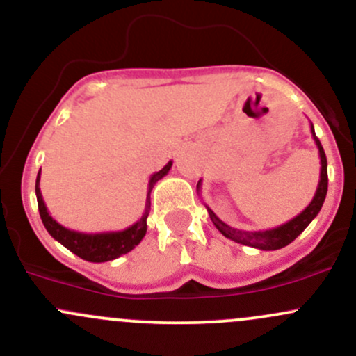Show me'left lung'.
Listing matches in <instances>:
<instances>
[{
    "mask_svg": "<svg viewBox=\"0 0 356 356\" xmlns=\"http://www.w3.org/2000/svg\"><path fill=\"white\" fill-rule=\"evenodd\" d=\"M310 131H312V138L316 141L317 149H319V159H321V175H319V186H317L316 194H314L312 201L309 203L304 211L298 213L295 218H291L290 222L283 223V225L276 227V228H269V230H257V232H247V230H238V228H234L230 225H227L225 222L218 218V216L213 213V209L207 207L208 209V215L211 218L213 225L218 228L222 232V235H225L227 238L230 241L237 242V244H244L249 247H256V249L261 250H276V249H282L293 242L302 232L309 227V223L312 222L314 218L317 216V213L321 211L323 208L324 200H326V194H327V159H326V153H324L323 145L321 141L317 140L316 136V131H314L312 122H310ZM201 188V181L197 182V191Z\"/></svg>",
    "mask_w": 356,
    "mask_h": 356,
    "instance_id": "obj_1",
    "label": "left lung"
}]
</instances>
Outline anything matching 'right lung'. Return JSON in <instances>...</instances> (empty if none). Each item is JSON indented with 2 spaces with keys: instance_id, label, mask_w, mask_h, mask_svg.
<instances>
[{
  "instance_id": "add662e5",
  "label": "right lung",
  "mask_w": 356,
  "mask_h": 356,
  "mask_svg": "<svg viewBox=\"0 0 356 356\" xmlns=\"http://www.w3.org/2000/svg\"><path fill=\"white\" fill-rule=\"evenodd\" d=\"M172 167V160L167 163L162 170L155 172V174L149 177L148 182V191H147V204H145V213L136 223L124 228V230L119 232H100V234H83V232L71 230V228L63 227L61 223L56 222L54 218L47 211L46 203L42 200V193H40L39 182H40V170L37 174L35 181V196H37V204H39V213L40 218H42L44 227L49 232V235L54 241H58L59 244H63L66 249L71 250L73 254H76L81 259L90 261V263H106V261L118 259L122 254H128L129 250H133L134 247L143 241L145 234H147V218L149 215V193H152L153 186L160 181L162 177H165Z\"/></svg>"
}]
</instances>
